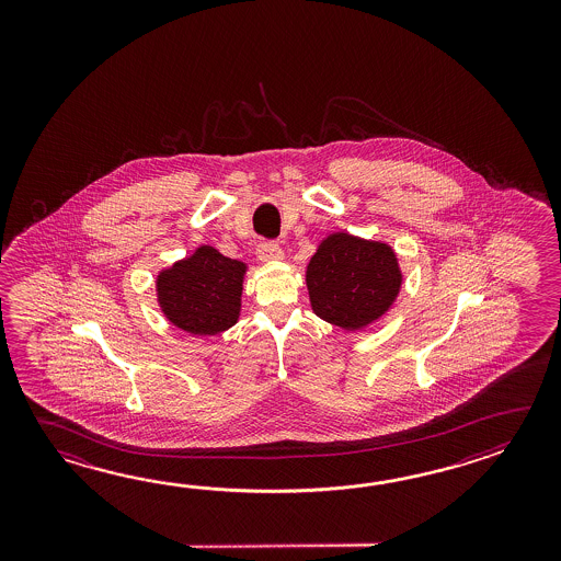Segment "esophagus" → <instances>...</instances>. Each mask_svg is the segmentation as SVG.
<instances>
[{"label": "esophagus", "instance_id": "esophagus-1", "mask_svg": "<svg viewBox=\"0 0 561 561\" xmlns=\"http://www.w3.org/2000/svg\"><path fill=\"white\" fill-rule=\"evenodd\" d=\"M256 252H259V259L263 263H271V261H280L283 259V249L278 247V242H275V240H261Z\"/></svg>", "mask_w": 561, "mask_h": 561}]
</instances>
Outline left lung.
<instances>
[{
	"label": "left lung",
	"instance_id": "left-lung-1",
	"mask_svg": "<svg viewBox=\"0 0 561 561\" xmlns=\"http://www.w3.org/2000/svg\"><path fill=\"white\" fill-rule=\"evenodd\" d=\"M401 283L403 275L389 244L346 232L322 240L307 266L314 314L346 331H357L382 317Z\"/></svg>",
	"mask_w": 561,
	"mask_h": 561
}]
</instances>
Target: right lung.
Wrapping results in <instances>:
<instances>
[{"label": "right lung", "instance_id": "right-lung-1", "mask_svg": "<svg viewBox=\"0 0 561 561\" xmlns=\"http://www.w3.org/2000/svg\"><path fill=\"white\" fill-rule=\"evenodd\" d=\"M244 273L247 264L201 247L158 275V302L168 321L186 333H222L239 321Z\"/></svg>", "mask_w": 561, "mask_h": 561}]
</instances>
